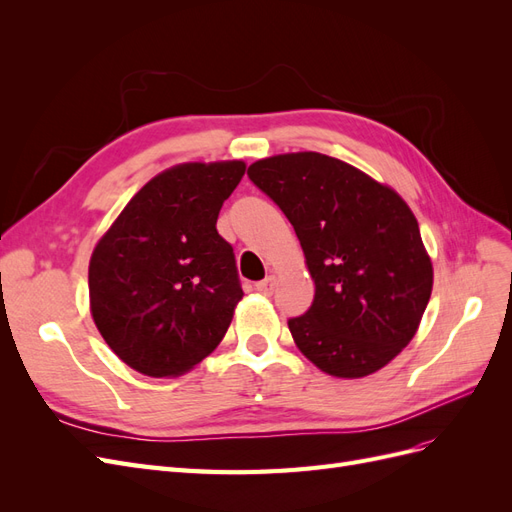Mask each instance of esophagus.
Segmentation results:
<instances>
[{"label":"esophagus","mask_w":512,"mask_h":512,"mask_svg":"<svg viewBox=\"0 0 512 512\" xmlns=\"http://www.w3.org/2000/svg\"><path fill=\"white\" fill-rule=\"evenodd\" d=\"M256 290L262 292V294H267V297H269V294H273V290H275V275H269L262 282H256Z\"/></svg>","instance_id":"34e87169"}]
</instances>
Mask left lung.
Here are the masks:
<instances>
[{"label": "left lung", "mask_w": 512, "mask_h": 512, "mask_svg": "<svg viewBox=\"0 0 512 512\" xmlns=\"http://www.w3.org/2000/svg\"><path fill=\"white\" fill-rule=\"evenodd\" d=\"M247 177L284 211L316 284L294 344L322 371L363 378L404 350L431 297L421 230L397 192L359 168L303 151L258 160Z\"/></svg>", "instance_id": "1"}]
</instances>
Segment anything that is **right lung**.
Listing matches in <instances>:
<instances>
[{
    "label": "right lung",
    "instance_id": "right-lung-1",
    "mask_svg": "<svg viewBox=\"0 0 512 512\" xmlns=\"http://www.w3.org/2000/svg\"><path fill=\"white\" fill-rule=\"evenodd\" d=\"M245 164H179L119 213L89 262L91 316L145 376H181L222 342L243 290L218 215Z\"/></svg>",
    "mask_w": 512,
    "mask_h": 512
}]
</instances>
